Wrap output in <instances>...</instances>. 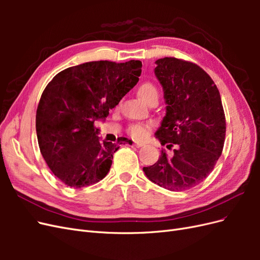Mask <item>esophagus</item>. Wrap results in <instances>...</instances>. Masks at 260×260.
<instances>
[{
  "mask_svg": "<svg viewBox=\"0 0 260 260\" xmlns=\"http://www.w3.org/2000/svg\"><path fill=\"white\" fill-rule=\"evenodd\" d=\"M133 145H135L136 147H142V146H144V143H142V142H135V143H133Z\"/></svg>",
  "mask_w": 260,
  "mask_h": 260,
  "instance_id": "obj_1",
  "label": "esophagus"
}]
</instances>
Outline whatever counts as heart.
Returning a JSON list of instances; mask_svg holds the SVG:
<instances>
[{
	"label": "heart",
	"instance_id": "1",
	"mask_svg": "<svg viewBox=\"0 0 260 260\" xmlns=\"http://www.w3.org/2000/svg\"><path fill=\"white\" fill-rule=\"evenodd\" d=\"M138 94L140 99L147 104H151L158 100V91L151 82H145L141 85L138 90ZM149 129H151V124L148 123H133L129 125L128 133L133 139L141 140L147 136Z\"/></svg>",
	"mask_w": 260,
	"mask_h": 260
}]
</instances>
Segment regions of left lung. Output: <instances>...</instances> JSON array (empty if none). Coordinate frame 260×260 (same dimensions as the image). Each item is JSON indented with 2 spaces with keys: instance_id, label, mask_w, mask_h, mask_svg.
Segmentation results:
<instances>
[{
  "instance_id": "8db88e82",
  "label": "left lung",
  "mask_w": 260,
  "mask_h": 260,
  "mask_svg": "<svg viewBox=\"0 0 260 260\" xmlns=\"http://www.w3.org/2000/svg\"><path fill=\"white\" fill-rule=\"evenodd\" d=\"M155 64L167 104L155 136L174 152L167 155L164 149L143 171L157 185L181 192L200 184L214 169L224 144V112L217 85L200 66L176 57Z\"/></svg>"
}]
</instances>
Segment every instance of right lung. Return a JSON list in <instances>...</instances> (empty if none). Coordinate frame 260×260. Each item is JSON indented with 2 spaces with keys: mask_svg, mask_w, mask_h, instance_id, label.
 Segmentation results:
<instances>
[{
  "mask_svg": "<svg viewBox=\"0 0 260 260\" xmlns=\"http://www.w3.org/2000/svg\"><path fill=\"white\" fill-rule=\"evenodd\" d=\"M141 68L140 60L89 61L62 70L46 85L36 115L38 143L49 168L66 185L84 187L108 174L119 146L101 141L94 122L104 120L138 83Z\"/></svg>",
  "mask_w": 260,
  "mask_h": 260,
  "instance_id": "right-lung-1",
  "label": "right lung"
}]
</instances>
